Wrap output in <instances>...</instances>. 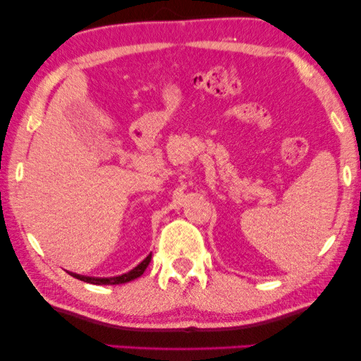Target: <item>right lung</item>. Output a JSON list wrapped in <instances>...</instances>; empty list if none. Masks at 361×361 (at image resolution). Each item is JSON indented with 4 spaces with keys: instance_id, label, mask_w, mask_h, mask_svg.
<instances>
[{
    "instance_id": "obj_1",
    "label": "right lung",
    "mask_w": 361,
    "mask_h": 361,
    "mask_svg": "<svg viewBox=\"0 0 361 361\" xmlns=\"http://www.w3.org/2000/svg\"><path fill=\"white\" fill-rule=\"evenodd\" d=\"M149 263H151V255L146 256V258L142 259L141 263L136 266V268H133L131 271H128V273L121 274V276H113V278H90V276H82V274H75V273H71V274L73 276V278L80 279V281H83V283H90V284H98V286H102V284H111V286L113 284H125V283H130V281H133V279L140 278V276L145 273L147 264H149Z\"/></svg>"
}]
</instances>
